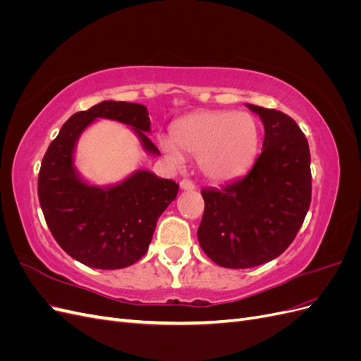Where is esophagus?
<instances>
[{"label": "esophagus", "instance_id": "34e87169", "mask_svg": "<svg viewBox=\"0 0 361 361\" xmlns=\"http://www.w3.org/2000/svg\"><path fill=\"white\" fill-rule=\"evenodd\" d=\"M180 188L185 190V191H192V190H195V183L190 179H182L180 180Z\"/></svg>", "mask_w": 361, "mask_h": 361}]
</instances>
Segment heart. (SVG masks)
Masks as SVG:
<instances>
[{"mask_svg":"<svg viewBox=\"0 0 361 361\" xmlns=\"http://www.w3.org/2000/svg\"><path fill=\"white\" fill-rule=\"evenodd\" d=\"M161 146L176 164L182 154L199 158L204 176L227 180L244 173L259 147V123L255 116L241 111H199L182 117L173 126V141Z\"/></svg>","mask_w":361,"mask_h":361,"instance_id":"heart-1","label":"heart"}]
</instances>
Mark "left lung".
<instances>
[{
    "instance_id": "obj_1",
    "label": "left lung",
    "mask_w": 361,
    "mask_h": 361,
    "mask_svg": "<svg viewBox=\"0 0 361 361\" xmlns=\"http://www.w3.org/2000/svg\"><path fill=\"white\" fill-rule=\"evenodd\" d=\"M265 126L251 169L221 188H203L202 250L224 268H253L276 259L297 236L312 200L307 138L288 114L248 105Z\"/></svg>"
}]
</instances>
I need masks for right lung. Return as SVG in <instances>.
Here are the masks:
<instances>
[{
  "label": "right lung",
  "mask_w": 361,
  "mask_h": 361,
  "mask_svg": "<svg viewBox=\"0 0 361 361\" xmlns=\"http://www.w3.org/2000/svg\"><path fill=\"white\" fill-rule=\"evenodd\" d=\"M97 117L133 126L143 146L159 154L146 135L150 120L145 105L104 101L75 113L52 140L42 159L37 194L54 239L71 257L97 269H120L146 255L158 218L176 199L179 185L146 170L108 190L78 179L75 141Z\"/></svg>",
  "instance_id": "1"
}]
</instances>
